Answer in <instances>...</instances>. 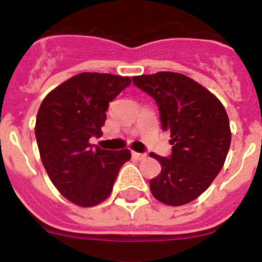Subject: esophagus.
<instances>
[{
	"instance_id": "1",
	"label": "esophagus",
	"mask_w": 262,
	"mask_h": 262,
	"mask_svg": "<svg viewBox=\"0 0 262 262\" xmlns=\"http://www.w3.org/2000/svg\"><path fill=\"white\" fill-rule=\"evenodd\" d=\"M133 156L137 159V160H143V159H146V153H138V152H133Z\"/></svg>"
}]
</instances>
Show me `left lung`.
<instances>
[{
  "mask_svg": "<svg viewBox=\"0 0 262 262\" xmlns=\"http://www.w3.org/2000/svg\"><path fill=\"white\" fill-rule=\"evenodd\" d=\"M156 101L161 128L170 131L171 155L161 157L160 174L150 180L155 198L168 206L194 200L221 171L231 146L224 106L204 86L184 74L159 72L133 78Z\"/></svg>",
  "mask_w": 262,
  "mask_h": 262,
  "instance_id": "1",
  "label": "left lung"
}]
</instances>
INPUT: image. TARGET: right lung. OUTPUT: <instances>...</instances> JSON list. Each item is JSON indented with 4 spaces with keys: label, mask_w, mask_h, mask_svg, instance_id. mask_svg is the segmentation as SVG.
Instances as JSON below:
<instances>
[{
    "label": "right lung",
    "mask_w": 262,
    "mask_h": 262,
    "mask_svg": "<svg viewBox=\"0 0 262 262\" xmlns=\"http://www.w3.org/2000/svg\"><path fill=\"white\" fill-rule=\"evenodd\" d=\"M129 84V77L81 73L49 92L38 109L34 133L41 161L59 192L77 206L103 202L131 159L128 149H94L90 143L101 137L110 102Z\"/></svg>",
    "instance_id": "add662e5"
}]
</instances>
